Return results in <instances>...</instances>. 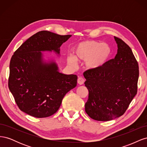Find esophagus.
Masks as SVG:
<instances>
[{"label":"esophagus","instance_id":"34e87169","mask_svg":"<svg viewBox=\"0 0 147 147\" xmlns=\"http://www.w3.org/2000/svg\"><path fill=\"white\" fill-rule=\"evenodd\" d=\"M84 82V80L82 77H79L77 80V83L80 84V85H82Z\"/></svg>","mask_w":147,"mask_h":147}]
</instances>
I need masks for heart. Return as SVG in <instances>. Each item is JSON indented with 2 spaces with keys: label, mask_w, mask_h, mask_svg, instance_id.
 I'll list each match as a JSON object with an SVG mask.
<instances>
[{
  "label": "heart",
  "mask_w": 147,
  "mask_h": 147,
  "mask_svg": "<svg viewBox=\"0 0 147 147\" xmlns=\"http://www.w3.org/2000/svg\"><path fill=\"white\" fill-rule=\"evenodd\" d=\"M74 56L67 57V63L76 67L77 61H85L84 65L88 70H95L103 65L111 54V48L108 43L95 40L80 42L74 49Z\"/></svg>",
  "instance_id": "heart-1"
}]
</instances>
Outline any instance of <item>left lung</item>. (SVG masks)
Here are the masks:
<instances>
[{
	"instance_id": "left-lung-1",
	"label": "left lung",
	"mask_w": 147,
	"mask_h": 147,
	"mask_svg": "<svg viewBox=\"0 0 147 147\" xmlns=\"http://www.w3.org/2000/svg\"><path fill=\"white\" fill-rule=\"evenodd\" d=\"M117 53L95 70L83 73L84 85L89 91L85 111L93 119L107 121L126 112L137 94L139 65L131 48L114 37Z\"/></svg>"
}]
</instances>
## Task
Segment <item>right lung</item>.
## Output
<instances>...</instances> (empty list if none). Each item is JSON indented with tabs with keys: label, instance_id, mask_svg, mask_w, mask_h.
<instances>
[{
	"label": "right lung",
	"instance_id": "right-lung-1",
	"mask_svg": "<svg viewBox=\"0 0 147 147\" xmlns=\"http://www.w3.org/2000/svg\"><path fill=\"white\" fill-rule=\"evenodd\" d=\"M71 36L40 31L12 56L8 88L23 112L36 118L50 117L59 109L66 93L77 86L76 75L59 72L55 60L42 53L60 56L61 46Z\"/></svg>",
	"mask_w": 147,
	"mask_h": 147
}]
</instances>
